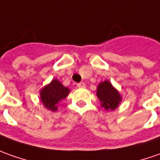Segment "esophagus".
I'll list each match as a JSON object with an SVG mask.
<instances>
[{
	"label": "esophagus",
	"instance_id": "obj_1",
	"mask_svg": "<svg viewBox=\"0 0 160 160\" xmlns=\"http://www.w3.org/2000/svg\"><path fill=\"white\" fill-rule=\"evenodd\" d=\"M77 86H78V88H85L86 87V84H85L84 82H80V83H78L77 84Z\"/></svg>",
	"mask_w": 160,
	"mask_h": 160
}]
</instances>
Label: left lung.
I'll list each match as a JSON object with an SVG mask.
<instances>
[{"label": "left lung", "instance_id": "1", "mask_svg": "<svg viewBox=\"0 0 160 160\" xmlns=\"http://www.w3.org/2000/svg\"><path fill=\"white\" fill-rule=\"evenodd\" d=\"M96 95L101 102L102 107L106 110L116 109L122 101L120 94L108 80L102 81L98 85Z\"/></svg>", "mask_w": 160, "mask_h": 160}]
</instances>
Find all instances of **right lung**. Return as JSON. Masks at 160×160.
Returning a JSON list of instances; mask_svg holds the SVG:
<instances>
[{
  "label": "right lung",
  "instance_id": "1",
  "mask_svg": "<svg viewBox=\"0 0 160 160\" xmlns=\"http://www.w3.org/2000/svg\"><path fill=\"white\" fill-rule=\"evenodd\" d=\"M70 89L63 86L60 81L54 79L40 91V100L43 106L52 111L58 110V103L68 95Z\"/></svg>",
  "mask_w": 160,
  "mask_h": 160
}]
</instances>
